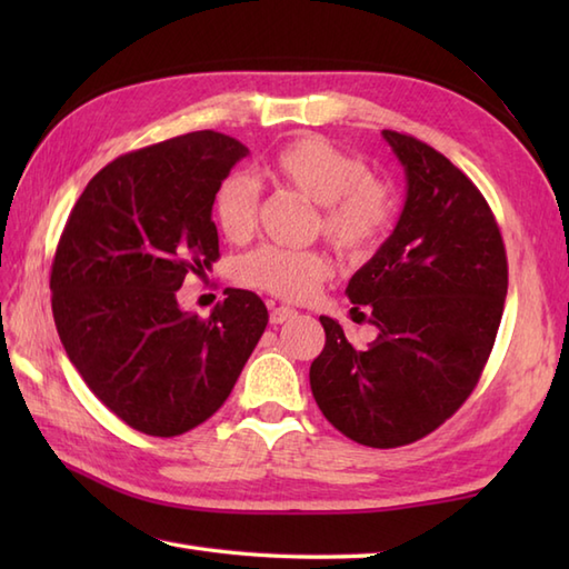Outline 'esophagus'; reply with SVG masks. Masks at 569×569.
I'll list each match as a JSON object with an SVG mask.
<instances>
[{
	"label": "esophagus",
	"mask_w": 569,
	"mask_h": 569,
	"mask_svg": "<svg viewBox=\"0 0 569 569\" xmlns=\"http://www.w3.org/2000/svg\"><path fill=\"white\" fill-rule=\"evenodd\" d=\"M296 316H298V312H296L293 308L276 306V308H271V316H269V320H271V325H283V322H288V320H293Z\"/></svg>",
	"instance_id": "1"
}]
</instances>
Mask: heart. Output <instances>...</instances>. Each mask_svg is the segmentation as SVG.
Here are the masks:
<instances>
[{"label": "heart", "instance_id": "obj_1", "mask_svg": "<svg viewBox=\"0 0 569 569\" xmlns=\"http://www.w3.org/2000/svg\"><path fill=\"white\" fill-rule=\"evenodd\" d=\"M278 186L318 204L316 232L349 259L381 244L393 222L389 183L371 176L359 156L322 137H300L278 149L266 166ZM214 224L229 241H247L259 222V186L247 173H229L212 200ZM330 259L318 249L266 244L239 261V281L283 300H308L328 281Z\"/></svg>", "mask_w": 569, "mask_h": 569}]
</instances>
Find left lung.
Here are the masks:
<instances>
[{
  "label": "left lung",
  "instance_id": "8db88e82",
  "mask_svg": "<svg viewBox=\"0 0 569 569\" xmlns=\"http://www.w3.org/2000/svg\"><path fill=\"white\" fill-rule=\"evenodd\" d=\"M383 139L406 168V204L345 291L379 337L355 347L322 316L310 389L349 440L389 450L426 438L475 391L501 325L509 263L489 202L450 159L401 131L383 129Z\"/></svg>",
  "mask_w": 569,
  "mask_h": 569
}]
</instances>
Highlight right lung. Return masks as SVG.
I'll return each mask as SVG.
<instances>
[{"mask_svg": "<svg viewBox=\"0 0 569 569\" xmlns=\"http://www.w3.org/2000/svg\"><path fill=\"white\" fill-rule=\"evenodd\" d=\"M247 153L220 131H192L119 156L58 239L51 308L68 359L117 418L153 438L217 413L269 322L241 288H227L210 318L176 300L188 273L220 259L212 200Z\"/></svg>", "mask_w": 569, "mask_h": 569, "instance_id": "1", "label": "right lung"}]
</instances>
